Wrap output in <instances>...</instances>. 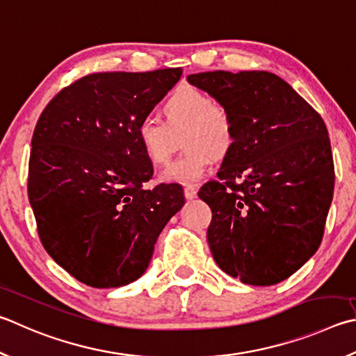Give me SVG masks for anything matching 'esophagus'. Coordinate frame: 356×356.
<instances>
[{"label":"esophagus","mask_w":356,"mask_h":356,"mask_svg":"<svg viewBox=\"0 0 356 356\" xmlns=\"http://www.w3.org/2000/svg\"><path fill=\"white\" fill-rule=\"evenodd\" d=\"M196 196H197V185H191V184L185 185V197L191 200V199H195Z\"/></svg>","instance_id":"34e87169"}]
</instances>
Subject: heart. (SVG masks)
Here are the masks:
<instances>
[{"mask_svg":"<svg viewBox=\"0 0 356 356\" xmlns=\"http://www.w3.org/2000/svg\"><path fill=\"white\" fill-rule=\"evenodd\" d=\"M161 115L163 121L143 118L135 129L140 151L152 165L166 163L182 135L185 152L160 174L161 182L195 184L210 171L215 159L227 157L234 151V116L200 90H176L165 101Z\"/></svg>","mask_w":356,"mask_h":356,"instance_id":"heart-1","label":"heart"}]
</instances>
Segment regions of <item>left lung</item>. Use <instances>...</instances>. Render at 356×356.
Returning <instances> with one entry per match:
<instances>
[{
	"label": "left lung",
	"instance_id": "left-lung-1",
	"mask_svg": "<svg viewBox=\"0 0 356 356\" xmlns=\"http://www.w3.org/2000/svg\"><path fill=\"white\" fill-rule=\"evenodd\" d=\"M186 81L227 108L236 126L219 180L199 191L211 209V255L245 285L280 283L314 255L324 235L334 188L325 122L268 71H207Z\"/></svg>",
	"mask_w": 356,
	"mask_h": 356
}]
</instances>
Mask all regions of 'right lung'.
<instances>
[{"instance_id":"1","label":"right lung","mask_w":356,"mask_h":356,"mask_svg":"<svg viewBox=\"0 0 356 356\" xmlns=\"http://www.w3.org/2000/svg\"><path fill=\"white\" fill-rule=\"evenodd\" d=\"M182 70L95 73L57 93L32 135L28 196L51 258L92 288L147 269L160 232L185 204L179 184L145 190L152 163L135 140Z\"/></svg>"}]
</instances>
